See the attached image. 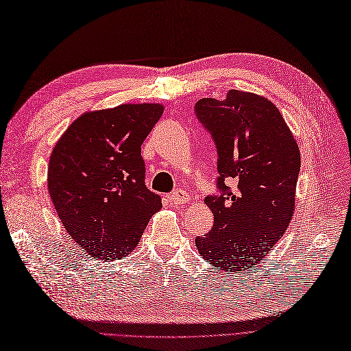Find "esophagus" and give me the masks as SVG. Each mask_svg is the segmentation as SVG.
<instances>
[{
    "mask_svg": "<svg viewBox=\"0 0 351 351\" xmlns=\"http://www.w3.org/2000/svg\"><path fill=\"white\" fill-rule=\"evenodd\" d=\"M171 202L174 204H184V203L189 202V195H187L184 190H181V189L174 190L171 193Z\"/></svg>",
    "mask_w": 351,
    "mask_h": 351,
    "instance_id": "esophagus-1",
    "label": "esophagus"
}]
</instances>
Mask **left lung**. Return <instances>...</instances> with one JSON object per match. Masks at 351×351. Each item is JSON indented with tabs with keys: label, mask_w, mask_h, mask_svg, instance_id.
<instances>
[{
	"label": "left lung",
	"mask_w": 351,
	"mask_h": 351,
	"mask_svg": "<svg viewBox=\"0 0 351 351\" xmlns=\"http://www.w3.org/2000/svg\"><path fill=\"white\" fill-rule=\"evenodd\" d=\"M196 114L215 139L222 191L204 199L213 226L196 238V247L223 271L252 270L293 219L298 141L279 108L250 91L229 90L221 101L202 99Z\"/></svg>",
	"instance_id": "obj_1"
}]
</instances>
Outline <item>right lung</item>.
<instances>
[{"instance_id": "add662e5", "label": "right lung", "mask_w": 351, "mask_h": 351, "mask_svg": "<svg viewBox=\"0 0 351 351\" xmlns=\"http://www.w3.org/2000/svg\"><path fill=\"white\" fill-rule=\"evenodd\" d=\"M164 113L160 103L82 113L52 149L47 190L65 231L95 260L138 245L161 197L145 187L141 145Z\"/></svg>"}]
</instances>
